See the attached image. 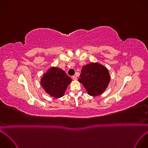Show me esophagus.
<instances>
[{
    "label": "esophagus",
    "mask_w": 148,
    "mask_h": 148,
    "mask_svg": "<svg viewBox=\"0 0 148 148\" xmlns=\"http://www.w3.org/2000/svg\"><path fill=\"white\" fill-rule=\"evenodd\" d=\"M73 79L74 80H77V78L76 76L74 75V76H73Z\"/></svg>",
    "instance_id": "obj_1"
}]
</instances>
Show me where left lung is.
<instances>
[{"label":"left lung","instance_id":"left-lung-1","mask_svg":"<svg viewBox=\"0 0 148 148\" xmlns=\"http://www.w3.org/2000/svg\"><path fill=\"white\" fill-rule=\"evenodd\" d=\"M78 81L86 89L89 95L99 96L107 89L110 81L108 69L103 65L96 63L84 66Z\"/></svg>","mask_w":148,"mask_h":148}]
</instances>
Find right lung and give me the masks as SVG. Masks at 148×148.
<instances>
[{
	"label": "right lung",
	"mask_w": 148,
	"mask_h": 148,
	"mask_svg": "<svg viewBox=\"0 0 148 148\" xmlns=\"http://www.w3.org/2000/svg\"><path fill=\"white\" fill-rule=\"evenodd\" d=\"M71 81L64 71L53 66L43 74L40 79V85L48 95L55 98H60L64 96Z\"/></svg>",
	"instance_id": "right-lung-1"
}]
</instances>
